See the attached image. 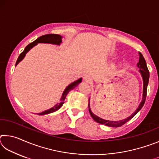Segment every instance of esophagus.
<instances>
[{
	"instance_id": "34e87169",
	"label": "esophagus",
	"mask_w": 159,
	"mask_h": 159,
	"mask_svg": "<svg viewBox=\"0 0 159 159\" xmlns=\"http://www.w3.org/2000/svg\"><path fill=\"white\" fill-rule=\"evenodd\" d=\"M83 79H84L85 81L88 82V83H90L91 81V78L90 76H88V75H86V76H85L84 77H83Z\"/></svg>"
}]
</instances>
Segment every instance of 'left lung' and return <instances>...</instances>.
Instances as JSON below:
<instances>
[{
    "label": "left lung",
    "mask_w": 159,
    "mask_h": 159,
    "mask_svg": "<svg viewBox=\"0 0 159 159\" xmlns=\"http://www.w3.org/2000/svg\"><path fill=\"white\" fill-rule=\"evenodd\" d=\"M139 61L137 66H138V68L139 69V71L140 72L141 76L142 77V79H143V94H142V99L140 104H139L138 108L137 109L133 114L130 115V116L128 118H125V119L120 120H117V121H114V120H104L103 118H101L98 117V116H96L93 114V113L91 111L90 107V102H88V108H89V112L91 115V116L93 118L94 120H95L96 122L99 123H101L102 125H105L107 126H109V127H120V126L123 125L125 124L126 122H128V120H130L132 118H133L134 116H135L138 112L140 110L142 107L144 106L145 99H146L147 97V85L148 83H149V71L148 70L146 61H145L143 55H142L140 52H139ZM90 101V99H89Z\"/></svg>",
    "instance_id": "8db88e82"
}]
</instances>
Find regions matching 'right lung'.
I'll list each match as a JSON object with an SVG mask.
<instances>
[{
	"mask_svg": "<svg viewBox=\"0 0 159 159\" xmlns=\"http://www.w3.org/2000/svg\"><path fill=\"white\" fill-rule=\"evenodd\" d=\"M61 39H62V37H61L60 35H58V34H46V35H44V36H42L41 37L38 38L36 41H34L33 43H31L30 44H29L25 48V50H24L23 52L20 54L17 59V61H16L15 66L17 65L18 63L20 62V61H21L23 60L24 57H25L26 54L31 50V48L35 46V45H36L38 43H51V44L60 45L61 43L62 42V41H61ZM81 81H82V79L80 78V79L76 80V81H74L73 83H71V84H69L65 88V90H64V91L62 93V95H61V97L60 100L58 102V103L56 104L55 106L52 107V108L45 110V111H43V112L39 113V114H37L45 115V114H50V113H52V112L57 111V110L59 109H60L61 106L63 105V104L64 103V99H65L67 94L69 93V91L71 90H73L74 88L75 87H76V86L79 85L80 83H81Z\"/></svg>",
	"mask_w": 159,
	"mask_h": 159,
	"instance_id": "right-lung-1",
	"label": "right lung"
}]
</instances>
